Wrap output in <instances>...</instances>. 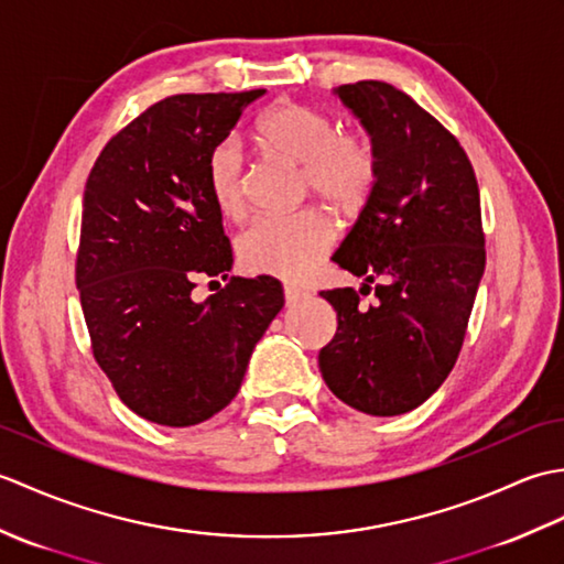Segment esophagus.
I'll return each instance as SVG.
<instances>
[{"instance_id": "1", "label": "esophagus", "mask_w": 564, "mask_h": 564, "mask_svg": "<svg viewBox=\"0 0 564 564\" xmlns=\"http://www.w3.org/2000/svg\"><path fill=\"white\" fill-rule=\"evenodd\" d=\"M283 297H285V303H289V305H295V303H301L303 297H307V293L301 291V289H295V285H283Z\"/></svg>"}]
</instances>
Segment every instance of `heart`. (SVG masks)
<instances>
[{"label":"heart","instance_id":"1","mask_svg":"<svg viewBox=\"0 0 564 564\" xmlns=\"http://www.w3.org/2000/svg\"><path fill=\"white\" fill-rule=\"evenodd\" d=\"M263 148L303 164V186L339 210L361 206L378 182V148L364 130H346L329 111L281 101L259 116ZM208 191L225 218L247 213V160L237 140H223L208 158ZM334 242V225L319 208L261 215L237 239V254L251 273L303 281Z\"/></svg>","mask_w":564,"mask_h":564}]
</instances>
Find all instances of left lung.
<instances>
[{
	"label": "left lung",
	"instance_id": "8db88e82",
	"mask_svg": "<svg viewBox=\"0 0 564 564\" xmlns=\"http://www.w3.org/2000/svg\"><path fill=\"white\" fill-rule=\"evenodd\" d=\"M339 99L378 148V182L332 261L364 275L361 293L319 295L337 334L319 351L327 388L373 416L412 412L448 378L485 273L480 188L448 128L388 82L341 84ZM377 283V301L360 295Z\"/></svg>",
	"mask_w": 564,
	"mask_h": 564
}]
</instances>
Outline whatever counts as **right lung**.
I'll use <instances>...</instances> for the list:
<instances>
[{"instance_id":"add662e5","label":"right lung","mask_w":564,"mask_h":564,"mask_svg":"<svg viewBox=\"0 0 564 564\" xmlns=\"http://www.w3.org/2000/svg\"><path fill=\"white\" fill-rule=\"evenodd\" d=\"M263 89L174 94L106 142L82 206L75 263L91 354L118 398L162 426H194L232 402L257 341L283 307L271 275L239 279L208 158ZM228 283L203 304V278ZM218 283V281H210Z\"/></svg>"}]
</instances>
